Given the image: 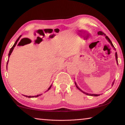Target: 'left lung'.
<instances>
[{"label":"left lung","mask_w":125,"mask_h":125,"mask_svg":"<svg viewBox=\"0 0 125 125\" xmlns=\"http://www.w3.org/2000/svg\"><path fill=\"white\" fill-rule=\"evenodd\" d=\"M98 34L99 35H105V34L103 32H102V31H99V32H98ZM105 37H106V40H107V41H108L110 43V44H111V45L112 46V47H114V45H113V43H112V42L111 41V40H110V39L107 36H105ZM114 50H115V48H114ZM115 57H116V62H117V64H118V60H117V52H116V53H115ZM114 82L113 83V84H112V85H114ZM75 85H76V86H77V88L78 89H79L80 91H81L82 92H83V93H84V94H85L86 95H89V96H99L100 95V94H88V93H85V92H83V91H82L81 89H80L78 87V86H77V84H76V83L75 82Z\"/></svg>","instance_id":"obj_1"}]
</instances>
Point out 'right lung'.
Returning <instances> with one entry per match:
<instances>
[{
	"label": "right lung",
	"mask_w": 125,
	"mask_h": 125,
	"mask_svg": "<svg viewBox=\"0 0 125 125\" xmlns=\"http://www.w3.org/2000/svg\"><path fill=\"white\" fill-rule=\"evenodd\" d=\"M21 35H20L19 37V38L18 39L16 40V41H15V43L14 44V45H13V46H12V47L11 48V49H10V51H9V57H10V54H11V53H12V51H13V50H14V48L15 47V46H16V45L17 44V43H18V42L19 41V39H20V38L21 37ZM22 39H21V41H20V42L21 41V40H22ZM19 42V43H20ZM8 62H9V60H8V62H7V64H8ZM51 86H52V85H51V86H50L49 87V88L48 89V90H50V88H51ZM41 94H40V95H36V96H27V95H24L25 97H27V98H34V97H37V96H40V95H41Z\"/></svg>",
	"instance_id": "obj_1"
}]
</instances>
